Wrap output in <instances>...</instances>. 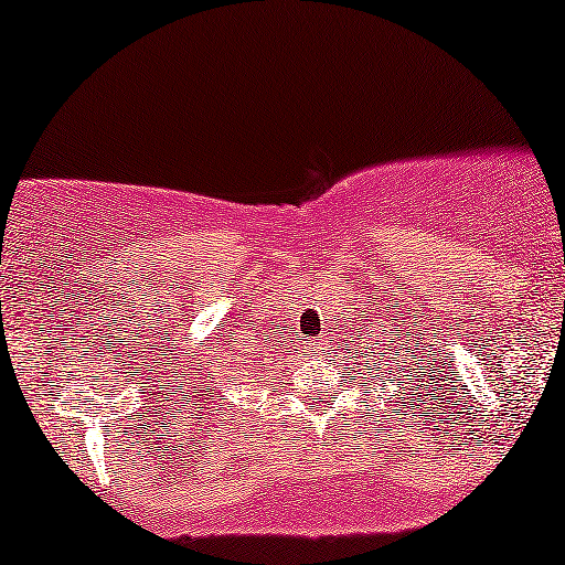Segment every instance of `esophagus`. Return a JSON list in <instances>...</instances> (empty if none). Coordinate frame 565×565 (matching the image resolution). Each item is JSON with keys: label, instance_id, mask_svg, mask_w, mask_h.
<instances>
[{"label": "esophagus", "instance_id": "1", "mask_svg": "<svg viewBox=\"0 0 565 565\" xmlns=\"http://www.w3.org/2000/svg\"><path fill=\"white\" fill-rule=\"evenodd\" d=\"M313 347H316V350H321V342H313Z\"/></svg>", "mask_w": 565, "mask_h": 565}]
</instances>
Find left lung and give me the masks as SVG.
Segmentation results:
<instances>
[{
    "mask_svg": "<svg viewBox=\"0 0 565 565\" xmlns=\"http://www.w3.org/2000/svg\"><path fill=\"white\" fill-rule=\"evenodd\" d=\"M365 350H367V347H365ZM377 354H381V352H377ZM373 358H375V352H373ZM381 358H385V352L381 354ZM367 365H370V360H367ZM373 365H377V362H375V360H373ZM381 365H383V360H381ZM396 365H398V362H396ZM388 375H391V370H388ZM383 391H385V388H383Z\"/></svg>",
    "mask_w": 565,
    "mask_h": 565,
    "instance_id": "8db88e82",
    "label": "left lung"
}]
</instances>
